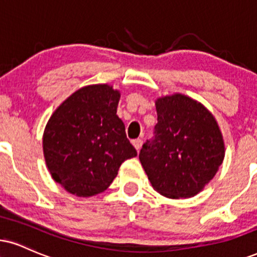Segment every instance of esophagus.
<instances>
[{"instance_id":"34e87169","label":"esophagus","mask_w":257,"mask_h":257,"mask_svg":"<svg viewBox=\"0 0 257 257\" xmlns=\"http://www.w3.org/2000/svg\"><path fill=\"white\" fill-rule=\"evenodd\" d=\"M133 146L135 147V150L137 151H140V148L142 146V140L141 139H135V140H133Z\"/></svg>"}]
</instances>
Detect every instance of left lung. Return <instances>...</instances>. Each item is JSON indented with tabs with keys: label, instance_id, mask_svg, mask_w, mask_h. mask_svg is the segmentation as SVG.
<instances>
[{
	"label": "left lung",
	"instance_id": "1",
	"mask_svg": "<svg viewBox=\"0 0 257 257\" xmlns=\"http://www.w3.org/2000/svg\"><path fill=\"white\" fill-rule=\"evenodd\" d=\"M154 140L142 146L139 159L153 189L169 199L199 194L218 172L225 142L212 112L181 93L156 100Z\"/></svg>",
	"mask_w": 257,
	"mask_h": 257
}]
</instances>
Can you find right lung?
<instances>
[{
    "mask_svg": "<svg viewBox=\"0 0 257 257\" xmlns=\"http://www.w3.org/2000/svg\"><path fill=\"white\" fill-rule=\"evenodd\" d=\"M118 89L107 83L75 91L54 111L43 134L45 164L68 193L89 197L110 187L124 160L137 157L117 113Z\"/></svg>",
    "mask_w": 257,
    "mask_h": 257,
    "instance_id": "right-lung-1",
    "label": "right lung"
}]
</instances>
